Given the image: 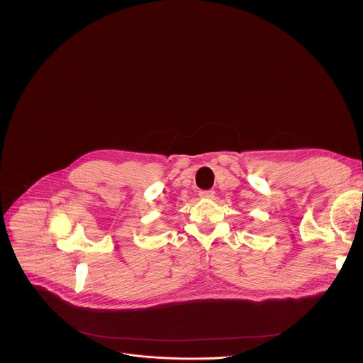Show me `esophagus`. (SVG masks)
<instances>
[{
  "instance_id": "obj_1",
  "label": "esophagus",
  "mask_w": 363,
  "mask_h": 363,
  "mask_svg": "<svg viewBox=\"0 0 363 363\" xmlns=\"http://www.w3.org/2000/svg\"><path fill=\"white\" fill-rule=\"evenodd\" d=\"M216 195L214 191H199V198L202 199H213Z\"/></svg>"
}]
</instances>
